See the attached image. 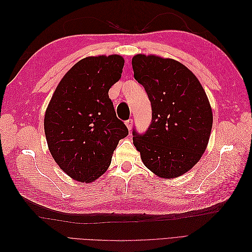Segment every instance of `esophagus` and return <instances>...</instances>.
Here are the masks:
<instances>
[{
  "mask_svg": "<svg viewBox=\"0 0 252 252\" xmlns=\"http://www.w3.org/2000/svg\"><path fill=\"white\" fill-rule=\"evenodd\" d=\"M125 124H126V126H127V128H128V130H131L132 125H133V120H132V119L127 120V121L125 122Z\"/></svg>",
  "mask_w": 252,
  "mask_h": 252,
  "instance_id": "obj_1",
  "label": "esophagus"
}]
</instances>
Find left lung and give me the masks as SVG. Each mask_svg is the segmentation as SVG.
Listing matches in <instances>:
<instances>
[{"label": "left lung", "instance_id": "1", "mask_svg": "<svg viewBox=\"0 0 252 252\" xmlns=\"http://www.w3.org/2000/svg\"><path fill=\"white\" fill-rule=\"evenodd\" d=\"M132 69L152 109L146 132L133 129L134 146L149 170L164 179L178 178L199 162L208 144L213 120L208 97L178 61L136 55Z\"/></svg>", "mask_w": 252, "mask_h": 252}]
</instances>
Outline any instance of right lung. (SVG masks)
I'll list each match as a JSON object with an SVG mask.
<instances>
[{"mask_svg":"<svg viewBox=\"0 0 252 252\" xmlns=\"http://www.w3.org/2000/svg\"><path fill=\"white\" fill-rule=\"evenodd\" d=\"M118 55L88 57L68 71L46 109L44 129L52 158L79 182H94L108 169L119 141L128 134L108 91L122 75Z\"/></svg>","mask_w":252,"mask_h":252,"instance_id":"add662e5","label":"right lung"}]
</instances>
